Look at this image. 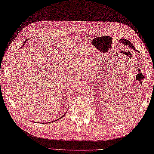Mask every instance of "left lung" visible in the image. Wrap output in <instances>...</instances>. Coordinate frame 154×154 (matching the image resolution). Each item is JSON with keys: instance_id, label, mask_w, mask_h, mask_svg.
I'll list each match as a JSON object with an SVG mask.
<instances>
[{"instance_id": "1", "label": "left lung", "mask_w": 154, "mask_h": 154, "mask_svg": "<svg viewBox=\"0 0 154 154\" xmlns=\"http://www.w3.org/2000/svg\"><path fill=\"white\" fill-rule=\"evenodd\" d=\"M118 42H120L122 45H124L125 46H127L128 48H131V49L134 50V51H137V50L135 48V47H134L132 44H131V42L130 41H129V40H128L126 39H119Z\"/></svg>"}]
</instances>
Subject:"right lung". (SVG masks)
<instances>
[{"instance_id":"obj_1","label":"right lung","mask_w":154,"mask_h":154,"mask_svg":"<svg viewBox=\"0 0 154 154\" xmlns=\"http://www.w3.org/2000/svg\"><path fill=\"white\" fill-rule=\"evenodd\" d=\"M26 42H27V40H26V41H25V42L24 43V45H25V43H26ZM66 113H65V114H64L63 116H62V117H60V118H58V120H60V119H61L62 118H63V117L64 116H65V114H66ZM56 120H54V121H56ZM48 123H49V122H48ZM43 124H44V123H43Z\"/></svg>"}]
</instances>
